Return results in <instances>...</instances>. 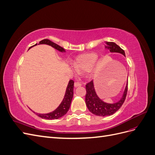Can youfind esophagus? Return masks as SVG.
<instances>
[{
  "mask_svg": "<svg viewBox=\"0 0 155 155\" xmlns=\"http://www.w3.org/2000/svg\"><path fill=\"white\" fill-rule=\"evenodd\" d=\"M80 86H81V83L80 82L76 81V82L74 83V87H80Z\"/></svg>",
  "mask_w": 155,
  "mask_h": 155,
  "instance_id": "34e87169",
  "label": "esophagus"
}]
</instances>
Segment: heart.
Instances as JSON below:
<instances>
[{
    "label": "heart",
    "instance_id": "heart-1",
    "mask_svg": "<svg viewBox=\"0 0 155 155\" xmlns=\"http://www.w3.org/2000/svg\"><path fill=\"white\" fill-rule=\"evenodd\" d=\"M97 59L95 53H88L79 56L74 62V67L79 72L90 70Z\"/></svg>",
    "mask_w": 155,
    "mask_h": 155
}]
</instances>
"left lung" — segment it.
Here are the masks:
<instances>
[{
	"label": "left lung",
	"mask_w": 155,
	"mask_h": 155,
	"mask_svg": "<svg viewBox=\"0 0 155 155\" xmlns=\"http://www.w3.org/2000/svg\"><path fill=\"white\" fill-rule=\"evenodd\" d=\"M108 46L107 48L111 52H118L123 54L125 56V51L121 49L118 45H117L113 42H106ZM86 87V95H85V102L88 109L92 114L99 116H110L114 114L116 111H118L120 107L122 106L124 103L128 91V81L127 83V85L125 89L124 95L121 100L115 104H107L100 100L97 96L94 87L93 81H91L87 83Z\"/></svg>",
	"instance_id": "8db88e82"
}]
</instances>
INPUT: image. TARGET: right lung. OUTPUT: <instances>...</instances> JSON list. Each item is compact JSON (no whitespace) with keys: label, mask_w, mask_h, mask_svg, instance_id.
<instances>
[{"label":"right lung","mask_w":155,"mask_h":155,"mask_svg":"<svg viewBox=\"0 0 155 155\" xmlns=\"http://www.w3.org/2000/svg\"><path fill=\"white\" fill-rule=\"evenodd\" d=\"M39 44H45L51 46H52L54 48L60 51H65L64 49L62 48L61 46H59L58 45L53 43L52 41H51L49 39H43L39 42ZM37 44H35L34 46L37 45ZM31 46V47H32ZM30 47V48H31ZM29 48V49H30ZM74 81L73 80H70L68 85L67 86L66 92H65V95L64 97V99L61 104L59 105V106L54 111L50 112L48 114H37L34 112L35 114H36L37 116L41 118L46 119V120H55V119H58L61 117H62L64 114H67L68 112L70 104H71V101L73 97L74 94Z\"/></svg>","instance_id":"add662e5"}]
</instances>
